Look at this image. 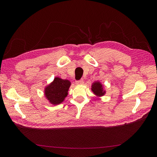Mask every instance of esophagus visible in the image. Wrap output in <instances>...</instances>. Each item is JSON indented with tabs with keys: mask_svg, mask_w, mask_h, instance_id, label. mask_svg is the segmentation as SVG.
<instances>
[{
	"mask_svg": "<svg viewBox=\"0 0 157 157\" xmlns=\"http://www.w3.org/2000/svg\"><path fill=\"white\" fill-rule=\"evenodd\" d=\"M75 83H76V84H77V85H82V84H84V80L82 79L80 80H77Z\"/></svg>",
	"mask_w": 157,
	"mask_h": 157,
	"instance_id": "1",
	"label": "esophagus"
}]
</instances>
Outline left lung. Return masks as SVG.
<instances>
[{"label":"left lung","instance_id":"obj_1","mask_svg":"<svg viewBox=\"0 0 157 157\" xmlns=\"http://www.w3.org/2000/svg\"><path fill=\"white\" fill-rule=\"evenodd\" d=\"M92 91L98 97L103 96L105 94L106 91L103 88V84L99 81H95L92 83L91 86Z\"/></svg>","mask_w":157,"mask_h":157}]
</instances>
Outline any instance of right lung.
Instances as JSON below:
<instances>
[{
	"label": "right lung",
	"mask_w": 157,
	"mask_h": 157,
	"mask_svg": "<svg viewBox=\"0 0 157 157\" xmlns=\"http://www.w3.org/2000/svg\"><path fill=\"white\" fill-rule=\"evenodd\" d=\"M71 84L69 80L56 77L53 81L45 87L44 96L52 105H59L68 95Z\"/></svg>",
	"instance_id": "add662e5"
}]
</instances>
